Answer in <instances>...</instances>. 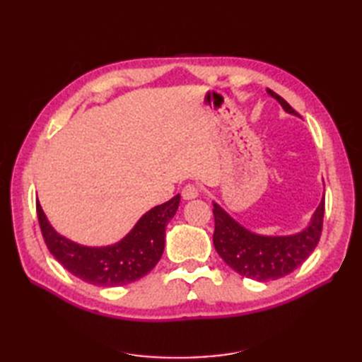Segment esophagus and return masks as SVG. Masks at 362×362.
I'll use <instances>...</instances> for the list:
<instances>
[{
	"mask_svg": "<svg viewBox=\"0 0 362 362\" xmlns=\"http://www.w3.org/2000/svg\"><path fill=\"white\" fill-rule=\"evenodd\" d=\"M199 196V188L196 185H185L182 189V197L185 201H191V199H196Z\"/></svg>",
	"mask_w": 362,
	"mask_h": 362,
	"instance_id": "esophagus-1",
	"label": "esophagus"
}]
</instances>
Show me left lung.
Masks as SVG:
<instances>
[{
    "label": "left lung",
    "mask_w": 362,
    "mask_h": 362,
    "mask_svg": "<svg viewBox=\"0 0 362 362\" xmlns=\"http://www.w3.org/2000/svg\"><path fill=\"white\" fill-rule=\"evenodd\" d=\"M267 93L279 101L284 112L297 115L275 91L267 88ZM213 206L214 249L235 272L257 281L281 279L296 271L311 255L320 240L325 211V202L322 199L310 224L298 233L266 236L243 227L216 202H213Z\"/></svg>",
    "instance_id": "obj_1"
}]
</instances>
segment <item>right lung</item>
Instances as JSON below:
<instances>
[{
	"instance_id": "1",
	"label": "right lung",
	"mask_w": 362,
	"mask_h": 362,
	"mask_svg": "<svg viewBox=\"0 0 362 362\" xmlns=\"http://www.w3.org/2000/svg\"><path fill=\"white\" fill-rule=\"evenodd\" d=\"M180 194L146 211L121 241L104 247H88L57 233L37 201V216L43 240L52 257L68 272L95 286L113 288L140 280L160 261L165 250L168 222L179 209Z\"/></svg>"
}]
</instances>
